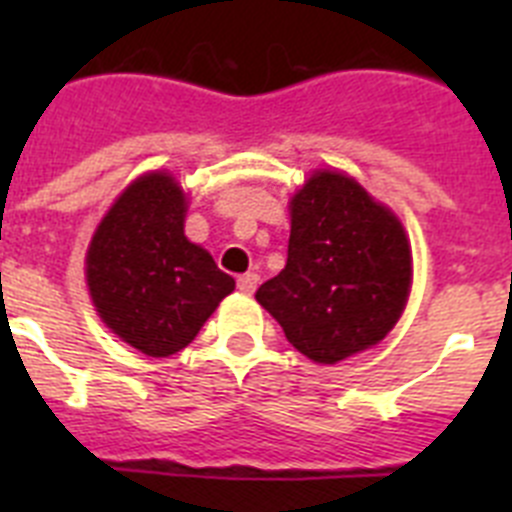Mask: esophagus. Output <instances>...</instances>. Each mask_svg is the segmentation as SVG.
Wrapping results in <instances>:
<instances>
[{"instance_id":"esophagus-1","label":"esophagus","mask_w":512,"mask_h":512,"mask_svg":"<svg viewBox=\"0 0 512 512\" xmlns=\"http://www.w3.org/2000/svg\"><path fill=\"white\" fill-rule=\"evenodd\" d=\"M256 287H259V274H243V277L238 279V289H241L243 295H253Z\"/></svg>"}]
</instances>
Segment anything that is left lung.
Masks as SVG:
<instances>
[{
    "label": "left lung",
    "mask_w": 512,
    "mask_h": 512,
    "mask_svg": "<svg viewBox=\"0 0 512 512\" xmlns=\"http://www.w3.org/2000/svg\"><path fill=\"white\" fill-rule=\"evenodd\" d=\"M287 266L256 300L315 364L382 341L408 305L413 253L390 207L341 171H315L289 202Z\"/></svg>",
    "instance_id": "obj_1"
}]
</instances>
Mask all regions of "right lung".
I'll list each match as a JSON object with an SVG mask.
<instances>
[{
	"label": "right lung",
	"mask_w": 512,
	"mask_h": 512,
	"mask_svg": "<svg viewBox=\"0 0 512 512\" xmlns=\"http://www.w3.org/2000/svg\"><path fill=\"white\" fill-rule=\"evenodd\" d=\"M187 194L174 176H138L107 210L87 251V284L104 325L161 359L194 341L235 289L210 253L184 235Z\"/></svg>",
	"instance_id": "1"
}]
</instances>
